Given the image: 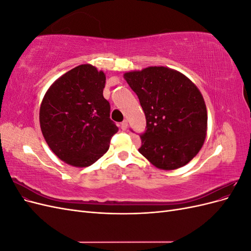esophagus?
Here are the masks:
<instances>
[{
    "label": "esophagus",
    "mask_w": 251,
    "mask_h": 251,
    "mask_svg": "<svg viewBox=\"0 0 251 251\" xmlns=\"http://www.w3.org/2000/svg\"><path fill=\"white\" fill-rule=\"evenodd\" d=\"M121 128H123V130H126L127 128V120L126 119H125L123 123H121Z\"/></svg>",
    "instance_id": "esophagus-1"
}]
</instances>
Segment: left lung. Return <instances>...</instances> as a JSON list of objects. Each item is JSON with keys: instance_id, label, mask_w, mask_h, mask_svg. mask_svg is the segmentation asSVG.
<instances>
[{"instance_id": "obj_1", "label": "left lung", "mask_w": 251, "mask_h": 251, "mask_svg": "<svg viewBox=\"0 0 251 251\" xmlns=\"http://www.w3.org/2000/svg\"><path fill=\"white\" fill-rule=\"evenodd\" d=\"M125 78L147 119L139 153L165 171L188 163L206 137L207 111L199 89L183 74L165 67L127 72Z\"/></svg>"}]
</instances>
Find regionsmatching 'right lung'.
Instances as JSON below:
<instances>
[{
	"label": "right lung",
	"instance_id": "obj_1",
	"mask_svg": "<svg viewBox=\"0 0 251 251\" xmlns=\"http://www.w3.org/2000/svg\"><path fill=\"white\" fill-rule=\"evenodd\" d=\"M105 75L80 65L52 83L40 109L45 140L60 160L85 168L107 153L118 127L103 97Z\"/></svg>",
	"mask_w": 251,
	"mask_h": 251
}]
</instances>
